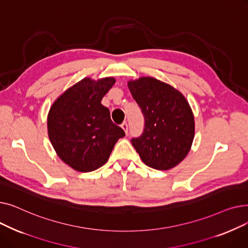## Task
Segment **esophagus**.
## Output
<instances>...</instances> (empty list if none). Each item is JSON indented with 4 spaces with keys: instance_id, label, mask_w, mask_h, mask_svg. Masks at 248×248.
<instances>
[{
    "instance_id": "34e87169",
    "label": "esophagus",
    "mask_w": 248,
    "mask_h": 248,
    "mask_svg": "<svg viewBox=\"0 0 248 248\" xmlns=\"http://www.w3.org/2000/svg\"><path fill=\"white\" fill-rule=\"evenodd\" d=\"M122 128L124 129V133L127 135V133H128V126H127V124L125 123V122H124L123 124H122Z\"/></svg>"
}]
</instances>
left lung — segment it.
<instances>
[{
	"label": "left lung",
	"mask_w": 248,
	"mask_h": 248,
	"mask_svg": "<svg viewBox=\"0 0 248 248\" xmlns=\"http://www.w3.org/2000/svg\"><path fill=\"white\" fill-rule=\"evenodd\" d=\"M127 85L145 119L144 131L132 139V145L147 166L174 168L185 159L194 139V115L187 99L153 77H140Z\"/></svg>",
	"instance_id": "8db88e82"
}]
</instances>
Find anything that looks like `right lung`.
Masks as SVG:
<instances>
[{"mask_svg": "<svg viewBox=\"0 0 248 248\" xmlns=\"http://www.w3.org/2000/svg\"><path fill=\"white\" fill-rule=\"evenodd\" d=\"M112 77L97 81L83 78L51 107L48 136L58 157L78 172H91L106 164L124 129L110 120L102 97L114 84Z\"/></svg>", "mask_w": 248, "mask_h": 248, "instance_id": "1", "label": "right lung"}]
</instances>
